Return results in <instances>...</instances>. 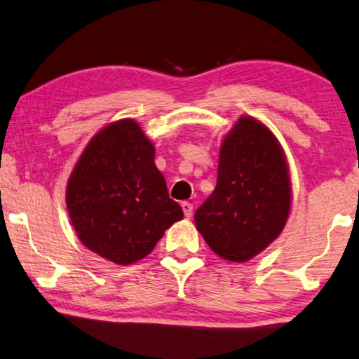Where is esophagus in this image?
<instances>
[{
    "label": "esophagus",
    "mask_w": 359,
    "mask_h": 359,
    "mask_svg": "<svg viewBox=\"0 0 359 359\" xmlns=\"http://www.w3.org/2000/svg\"><path fill=\"white\" fill-rule=\"evenodd\" d=\"M180 206H182V209H184L185 217H191V215H193V204L189 203V201H184L180 204Z\"/></svg>",
    "instance_id": "1"
}]
</instances>
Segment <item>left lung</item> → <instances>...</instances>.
I'll return each mask as SVG.
<instances>
[{"label": "left lung", "instance_id": "1", "mask_svg": "<svg viewBox=\"0 0 359 359\" xmlns=\"http://www.w3.org/2000/svg\"><path fill=\"white\" fill-rule=\"evenodd\" d=\"M291 209L286 156L271 130L241 116L222 142L217 185L195 212L219 257L246 262L280 236Z\"/></svg>", "mask_w": 359, "mask_h": 359}]
</instances>
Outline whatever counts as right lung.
Listing matches in <instances>:
<instances>
[{
  "label": "right lung",
  "mask_w": 359,
  "mask_h": 359,
  "mask_svg": "<svg viewBox=\"0 0 359 359\" xmlns=\"http://www.w3.org/2000/svg\"><path fill=\"white\" fill-rule=\"evenodd\" d=\"M65 201L79 241L118 265L147 257L184 217L156 168L155 147L134 119L108 124L90 139Z\"/></svg>",
  "instance_id": "obj_1"
}]
</instances>
